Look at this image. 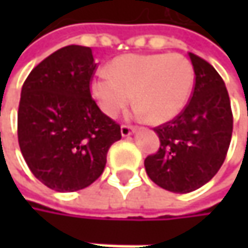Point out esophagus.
Segmentation results:
<instances>
[{
    "mask_svg": "<svg viewBox=\"0 0 248 248\" xmlns=\"http://www.w3.org/2000/svg\"><path fill=\"white\" fill-rule=\"evenodd\" d=\"M133 132H135V127H133V126H129V124H122V126H121V133H122V136H130Z\"/></svg>",
    "mask_w": 248,
    "mask_h": 248,
    "instance_id": "esophagus-1",
    "label": "esophagus"
}]
</instances>
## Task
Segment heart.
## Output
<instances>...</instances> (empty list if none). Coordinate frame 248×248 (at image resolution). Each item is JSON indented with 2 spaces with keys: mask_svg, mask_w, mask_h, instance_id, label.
Instances as JSON below:
<instances>
[{
  "mask_svg": "<svg viewBox=\"0 0 248 248\" xmlns=\"http://www.w3.org/2000/svg\"><path fill=\"white\" fill-rule=\"evenodd\" d=\"M195 86L192 63L178 53L124 54L90 81V93L100 110L115 118L133 100L136 116L152 124L175 119L188 105Z\"/></svg>",
  "mask_w": 248,
  "mask_h": 248,
  "instance_id": "obj_1",
  "label": "heart"
}]
</instances>
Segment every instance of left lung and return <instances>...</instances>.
<instances>
[{"instance_id":"left-lung-1","label":"left lung","mask_w":248,"mask_h":248,"mask_svg":"<svg viewBox=\"0 0 248 248\" xmlns=\"http://www.w3.org/2000/svg\"><path fill=\"white\" fill-rule=\"evenodd\" d=\"M195 86L186 108L155 127L159 149L146 156L148 176L161 188L186 194L201 188L221 168L232 135L228 92L217 70L189 53Z\"/></svg>"}]
</instances>
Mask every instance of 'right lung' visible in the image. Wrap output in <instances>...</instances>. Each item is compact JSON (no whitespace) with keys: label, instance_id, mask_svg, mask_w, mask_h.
I'll return each mask as SVG.
<instances>
[{"label":"right lung","instance_id":"right-lung-1","mask_svg":"<svg viewBox=\"0 0 248 248\" xmlns=\"http://www.w3.org/2000/svg\"><path fill=\"white\" fill-rule=\"evenodd\" d=\"M96 63L90 47H63L25 78L18 106V143L32 175L59 192L93 184L105 170L121 126L90 94Z\"/></svg>","mask_w":248,"mask_h":248}]
</instances>
